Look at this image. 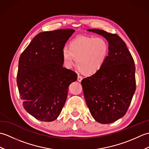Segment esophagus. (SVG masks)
<instances>
[{"mask_svg":"<svg viewBox=\"0 0 149 149\" xmlns=\"http://www.w3.org/2000/svg\"><path fill=\"white\" fill-rule=\"evenodd\" d=\"M82 80H83V77L81 76V75H78V76H77V81L79 82H81Z\"/></svg>","mask_w":149,"mask_h":149,"instance_id":"34e87169","label":"esophagus"}]
</instances>
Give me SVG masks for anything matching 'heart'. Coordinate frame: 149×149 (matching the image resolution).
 <instances>
[{"instance_id":"obj_1","label":"heart","mask_w":149,"mask_h":149,"mask_svg":"<svg viewBox=\"0 0 149 149\" xmlns=\"http://www.w3.org/2000/svg\"><path fill=\"white\" fill-rule=\"evenodd\" d=\"M109 52V43L102 38L79 36L70 42L68 49L62 50V59L66 67L71 68L76 60L83 74L91 75L102 68Z\"/></svg>"}]
</instances>
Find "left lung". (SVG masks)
Masks as SVG:
<instances>
[{"label": "left lung", "mask_w": 149, "mask_h": 149, "mask_svg": "<svg viewBox=\"0 0 149 149\" xmlns=\"http://www.w3.org/2000/svg\"><path fill=\"white\" fill-rule=\"evenodd\" d=\"M109 43L108 58L102 68L81 81L91 115L103 124L125 115L136 90L135 65L125 43L116 34L93 29Z\"/></svg>", "instance_id": "left-lung-1"}]
</instances>
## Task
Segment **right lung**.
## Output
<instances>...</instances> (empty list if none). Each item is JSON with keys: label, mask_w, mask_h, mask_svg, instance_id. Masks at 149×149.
<instances>
[{"label": "right lung", "mask_w": 149, "mask_h": 149, "mask_svg": "<svg viewBox=\"0 0 149 149\" xmlns=\"http://www.w3.org/2000/svg\"><path fill=\"white\" fill-rule=\"evenodd\" d=\"M75 30L40 33L21 54L17 82L24 109L37 120L58 118L77 74L63 67L62 50Z\"/></svg>", "instance_id": "right-lung-1"}]
</instances>
